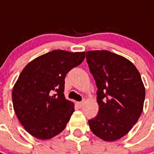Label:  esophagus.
I'll use <instances>...</instances> for the list:
<instances>
[{"label":"esophagus","mask_w":154,"mask_h":154,"mask_svg":"<svg viewBox=\"0 0 154 154\" xmlns=\"http://www.w3.org/2000/svg\"><path fill=\"white\" fill-rule=\"evenodd\" d=\"M83 101H78V102H77V105L79 107H82V106H83Z\"/></svg>","instance_id":"obj_1"}]
</instances>
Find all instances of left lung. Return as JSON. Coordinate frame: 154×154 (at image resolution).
Segmentation results:
<instances>
[{
    "label": "left lung",
    "mask_w": 154,
    "mask_h": 154,
    "mask_svg": "<svg viewBox=\"0 0 154 154\" xmlns=\"http://www.w3.org/2000/svg\"><path fill=\"white\" fill-rule=\"evenodd\" d=\"M86 58L99 106L88 124L100 139L115 141L132 129L142 113L145 89L141 76L130 61L109 51H87Z\"/></svg>",
    "instance_id": "8db88e82"
}]
</instances>
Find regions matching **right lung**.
I'll use <instances>...</instances> for the list:
<instances>
[{
    "mask_svg": "<svg viewBox=\"0 0 154 154\" xmlns=\"http://www.w3.org/2000/svg\"><path fill=\"white\" fill-rule=\"evenodd\" d=\"M84 58V52L51 51L29 63L20 74L12 91L13 106L31 135L48 139L65 129L74 104L64 97V80Z\"/></svg>",
    "mask_w": 154,
    "mask_h": 154,
    "instance_id": "right-lung-1",
    "label": "right lung"
}]
</instances>
